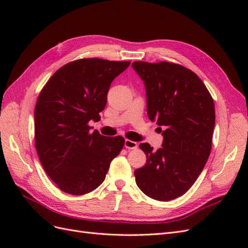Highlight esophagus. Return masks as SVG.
Instances as JSON below:
<instances>
[{
    "mask_svg": "<svg viewBox=\"0 0 248 248\" xmlns=\"http://www.w3.org/2000/svg\"><path fill=\"white\" fill-rule=\"evenodd\" d=\"M124 146H125V148H127V149L132 150V149H137L138 144H137L136 141H133V140H125V141H124Z\"/></svg>",
    "mask_w": 248,
    "mask_h": 248,
    "instance_id": "esophagus-1",
    "label": "esophagus"
}]
</instances>
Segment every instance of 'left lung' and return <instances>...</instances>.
I'll return each mask as SVG.
<instances>
[{"instance_id": "left-lung-1", "label": "left lung", "mask_w": 248, "mask_h": 248, "mask_svg": "<svg viewBox=\"0 0 248 248\" xmlns=\"http://www.w3.org/2000/svg\"><path fill=\"white\" fill-rule=\"evenodd\" d=\"M144 81L148 117L163 137L156 152L140 144L147 162L134 170L139 188L151 199H177L196 182L212 147L215 108L200 78L185 67L168 62H133Z\"/></svg>"}]
</instances>
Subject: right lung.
Masks as SVG:
<instances>
[{"instance_id":"obj_1","label":"right lung","mask_w":248,"mask_h":248,"mask_svg":"<svg viewBox=\"0 0 248 248\" xmlns=\"http://www.w3.org/2000/svg\"><path fill=\"white\" fill-rule=\"evenodd\" d=\"M130 62L80 59L64 65L37 100L35 147L48 177L64 192L81 196L106 179L111 160L124 146L122 137H104L88 123L98 121L108 89Z\"/></svg>"}]
</instances>
